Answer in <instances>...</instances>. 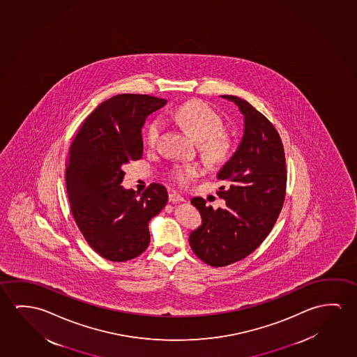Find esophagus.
I'll use <instances>...</instances> for the list:
<instances>
[{
	"instance_id": "esophagus-1",
	"label": "esophagus",
	"mask_w": 357,
	"mask_h": 357,
	"mask_svg": "<svg viewBox=\"0 0 357 357\" xmlns=\"http://www.w3.org/2000/svg\"><path fill=\"white\" fill-rule=\"evenodd\" d=\"M168 199H169V203H178V202H184V198H183L181 195H179V194L176 192H169Z\"/></svg>"
}]
</instances>
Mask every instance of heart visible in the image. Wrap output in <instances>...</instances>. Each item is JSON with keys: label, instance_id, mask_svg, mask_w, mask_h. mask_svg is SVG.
I'll return each mask as SVG.
<instances>
[{"label": "heart", "instance_id": "1", "mask_svg": "<svg viewBox=\"0 0 357 357\" xmlns=\"http://www.w3.org/2000/svg\"><path fill=\"white\" fill-rule=\"evenodd\" d=\"M173 117L192 138L200 141V149L210 162L221 163L230 155L232 141L221 132L224 127L222 119L208 105L202 101H190L179 106L173 112ZM160 126L159 120L149 125L147 142L151 146L157 142ZM200 174V165L194 163L176 165L169 170L170 179L179 185L190 184Z\"/></svg>", "mask_w": 357, "mask_h": 357}]
</instances>
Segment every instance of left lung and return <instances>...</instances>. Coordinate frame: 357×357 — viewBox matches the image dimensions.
Wrapping results in <instances>:
<instances>
[{
    "instance_id": "1",
    "label": "left lung",
    "mask_w": 357,
    "mask_h": 357,
    "mask_svg": "<svg viewBox=\"0 0 357 357\" xmlns=\"http://www.w3.org/2000/svg\"><path fill=\"white\" fill-rule=\"evenodd\" d=\"M221 98L238 107L243 135L216 176L229 184L218 192L225 208L214 210L203 198H192L202 225L189 236L194 253L213 267L235 264L264 242L278 219L287 185L284 149L275 126L245 100L232 95Z\"/></svg>"
}]
</instances>
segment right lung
Instances as JSON below:
<instances>
[{
    "label": "right lung",
    "mask_w": 357,
    "mask_h": 357,
    "mask_svg": "<svg viewBox=\"0 0 357 357\" xmlns=\"http://www.w3.org/2000/svg\"><path fill=\"white\" fill-rule=\"evenodd\" d=\"M167 100L121 93L100 104L82 122L66 160L73 216L95 252L112 262L137 257L149 247V220L168 202L153 183L138 195L121 185L122 167L142 157V126Z\"/></svg>",
    "instance_id": "obj_1"
}]
</instances>
